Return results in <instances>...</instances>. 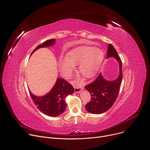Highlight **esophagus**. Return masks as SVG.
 Wrapping results in <instances>:
<instances>
[{
    "mask_svg": "<svg viewBox=\"0 0 150 150\" xmlns=\"http://www.w3.org/2000/svg\"><path fill=\"white\" fill-rule=\"evenodd\" d=\"M74 89H75V93H79L82 89V88L81 87L76 86H74Z\"/></svg>",
    "mask_w": 150,
    "mask_h": 150,
    "instance_id": "34e87169",
    "label": "esophagus"
}]
</instances>
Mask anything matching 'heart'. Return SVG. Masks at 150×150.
<instances>
[{
	"mask_svg": "<svg viewBox=\"0 0 150 150\" xmlns=\"http://www.w3.org/2000/svg\"><path fill=\"white\" fill-rule=\"evenodd\" d=\"M104 59L103 50L92 46L77 47L71 51L67 56L59 61L60 69L63 75L69 77L79 64L80 73L88 78L93 77L98 72Z\"/></svg>",
	"mask_w": 150,
	"mask_h": 150,
	"instance_id": "obj_1",
	"label": "heart"
}]
</instances>
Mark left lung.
I'll return each instance as SVG.
<instances>
[{
	"label": "left lung",
	"mask_w": 150,
	"mask_h": 150,
	"mask_svg": "<svg viewBox=\"0 0 150 150\" xmlns=\"http://www.w3.org/2000/svg\"><path fill=\"white\" fill-rule=\"evenodd\" d=\"M114 58L118 62L120 74L115 79L108 81L101 73L95 81L85 86L91 95V101L85 107L91 114H100L108 111L114 104L119 93L122 79V62L111 44H109L108 47L107 58Z\"/></svg>",
	"instance_id": "left-lung-1"
}]
</instances>
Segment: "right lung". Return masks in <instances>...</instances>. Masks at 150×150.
<instances>
[{"instance_id":"add662e5","label":"right lung","mask_w":150,"mask_h":150,"mask_svg":"<svg viewBox=\"0 0 150 150\" xmlns=\"http://www.w3.org/2000/svg\"><path fill=\"white\" fill-rule=\"evenodd\" d=\"M56 39H50L42 45H38L32 52L41 47L51 46L55 43ZM74 87L65 79L58 78L51 90L45 95L38 96L33 95L30 91L29 93L35 104L44 114L49 117H57L62 114L67 108L65 99L67 96L73 93Z\"/></svg>"}]
</instances>
